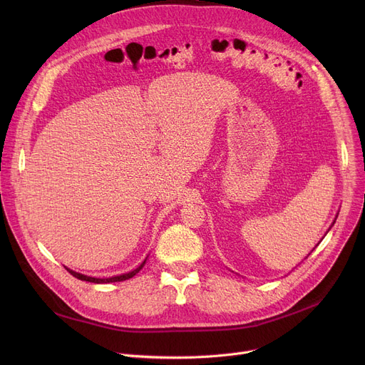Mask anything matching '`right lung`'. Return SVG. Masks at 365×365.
Segmentation results:
<instances>
[{
  "mask_svg": "<svg viewBox=\"0 0 365 365\" xmlns=\"http://www.w3.org/2000/svg\"><path fill=\"white\" fill-rule=\"evenodd\" d=\"M146 262V260H145ZM145 262L138 267V269H134V271H131V272H128V274H123V275H118V277H112V278H93V277H87V275H83V274H78V272H73V271H71V269H68L66 267V271L71 274V275H73L75 278H78V279H81V281H88V282H94V284H106V282H118V281H125V279H128V278H131V277H134L136 275L142 267H143V264H145Z\"/></svg>",
  "mask_w": 365,
  "mask_h": 365,
  "instance_id": "obj_1",
  "label": "right lung"
}]
</instances>
